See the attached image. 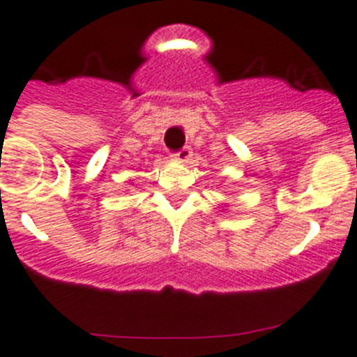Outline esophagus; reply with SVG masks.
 <instances>
[{
    "instance_id": "34e87169",
    "label": "esophagus",
    "mask_w": 357,
    "mask_h": 357,
    "mask_svg": "<svg viewBox=\"0 0 357 357\" xmlns=\"http://www.w3.org/2000/svg\"><path fill=\"white\" fill-rule=\"evenodd\" d=\"M174 158L176 160H179V161H183V163H187V161H190V158H192V149L188 147H183V149H179L178 153L174 154Z\"/></svg>"
}]
</instances>
